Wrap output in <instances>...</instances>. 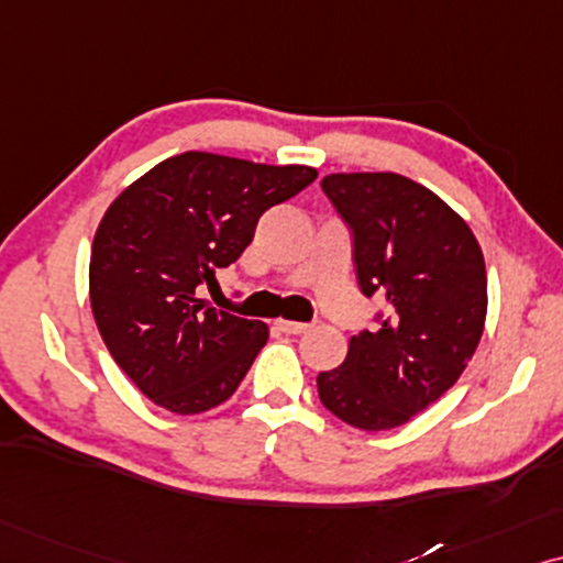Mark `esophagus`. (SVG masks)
<instances>
[{"label": "esophagus", "instance_id": "obj_1", "mask_svg": "<svg viewBox=\"0 0 563 563\" xmlns=\"http://www.w3.org/2000/svg\"><path fill=\"white\" fill-rule=\"evenodd\" d=\"M275 327L280 329L283 334H303L311 329V324H303V321H290V319H277Z\"/></svg>", "mask_w": 563, "mask_h": 563}]
</instances>
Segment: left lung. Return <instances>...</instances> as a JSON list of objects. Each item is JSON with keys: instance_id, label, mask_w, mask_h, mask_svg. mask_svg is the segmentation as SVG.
Instances as JSON below:
<instances>
[{"instance_id": "obj_1", "label": "left lung", "mask_w": 563, "mask_h": 563, "mask_svg": "<svg viewBox=\"0 0 563 563\" xmlns=\"http://www.w3.org/2000/svg\"><path fill=\"white\" fill-rule=\"evenodd\" d=\"M321 190L352 229L360 290L384 298L386 313L352 336L340 368L319 373V399L357 430H391L474 357L486 319L482 246L443 198L396 172H336Z\"/></svg>"}]
</instances>
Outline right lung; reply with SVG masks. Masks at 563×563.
Returning <instances> with one entry per match:
<instances>
[{
  "label": "right lung",
  "instance_id": "1",
  "mask_svg": "<svg viewBox=\"0 0 563 563\" xmlns=\"http://www.w3.org/2000/svg\"><path fill=\"white\" fill-rule=\"evenodd\" d=\"M313 179L303 164L185 152L108 206L89 257V303L112 360L156 407L200 415L242 384L267 324L211 309L195 290L239 260L267 208Z\"/></svg>",
  "mask_w": 563,
  "mask_h": 563
}]
</instances>
